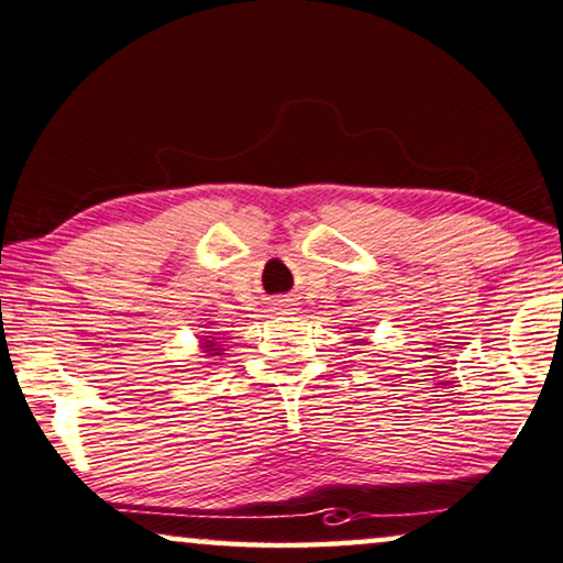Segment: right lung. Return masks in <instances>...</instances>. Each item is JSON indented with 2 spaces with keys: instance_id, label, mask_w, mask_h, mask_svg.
<instances>
[{
  "instance_id": "obj_1",
  "label": "right lung",
  "mask_w": 563,
  "mask_h": 563,
  "mask_svg": "<svg viewBox=\"0 0 563 563\" xmlns=\"http://www.w3.org/2000/svg\"><path fill=\"white\" fill-rule=\"evenodd\" d=\"M205 349H207V351H217V349H214V341H207ZM212 356H217V354H212Z\"/></svg>"
}]
</instances>
